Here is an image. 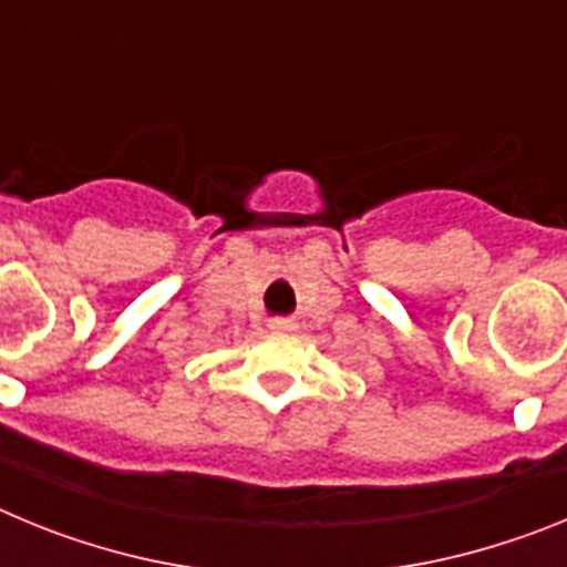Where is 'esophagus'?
<instances>
[{"label": "esophagus", "instance_id": "34e87169", "mask_svg": "<svg viewBox=\"0 0 567 567\" xmlns=\"http://www.w3.org/2000/svg\"><path fill=\"white\" fill-rule=\"evenodd\" d=\"M272 332H280V334H292L295 329H298V323H295V318H269L267 323Z\"/></svg>", "mask_w": 567, "mask_h": 567}]
</instances>
